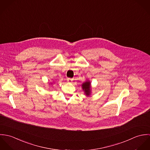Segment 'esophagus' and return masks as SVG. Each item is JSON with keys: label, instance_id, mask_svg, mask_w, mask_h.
Returning a JSON list of instances; mask_svg holds the SVG:
<instances>
[{"label": "esophagus", "instance_id": "1", "mask_svg": "<svg viewBox=\"0 0 150 150\" xmlns=\"http://www.w3.org/2000/svg\"><path fill=\"white\" fill-rule=\"evenodd\" d=\"M72 81H73V79H70V78H67V81L68 83H71L72 82Z\"/></svg>", "mask_w": 150, "mask_h": 150}]
</instances>
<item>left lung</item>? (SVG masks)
I'll list each match as a JSON object with an SVG mask.
<instances>
[{
	"mask_svg": "<svg viewBox=\"0 0 150 150\" xmlns=\"http://www.w3.org/2000/svg\"><path fill=\"white\" fill-rule=\"evenodd\" d=\"M90 82L89 81H86V83H83V84L82 85L83 86V90L85 91L86 95L88 96L90 95L91 93V89H90Z\"/></svg>",
	"mask_w": 150,
	"mask_h": 150,
	"instance_id": "1",
	"label": "left lung"
}]
</instances>
